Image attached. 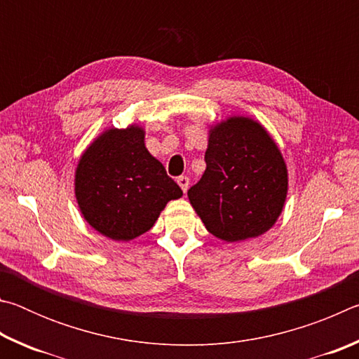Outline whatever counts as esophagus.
<instances>
[{
	"label": "esophagus",
	"instance_id": "obj_1",
	"mask_svg": "<svg viewBox=\"0 0 359 359\" xmlns=\"http://www.w3.org/2000/svg\"><path fill=\"white\" fill-rule=\"evenodd\" d=\"M177 184H179V187L182 188V191L187 193L188 185H190V179H188L187 175H180V177L177 179Z\"/></svg>",
	"mask_w": 359,
	"mask_h": 359
}]
</instances>
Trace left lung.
Segmentation results:
<instances>
[{"mask_svg":"<svg viewBox=\"0 0 359 359\" xmlns=\"http://www.w3.org/2000/svg\"><path fill=\"white\" fill-rule=\"evenodd\" d=\"M205 165L188 199L210 234L242 242L274 226L287 201L288 169L258 120L231 115L209 125Z\"/></svg>","mask_w":359,"mask_h":359,"instance_id":"obj_1","label":"left lung"}]
</instances>
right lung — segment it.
<instances>
[{
	"label": "right lung",
	"instance_id": "obj_1",
	"mask_svg": "<svg viewBox=\"0 0 359 359\" xmlns=\"http://www.w3.org/2000/svg\"><path fill=\"white\" fill-rule=\"evenodd\" d=\"M79 210L106 238L130 242L147 233L182 190L145 147V130L107 128L82 151L74 172Z\"/></svg>",
	"mask_w": 359,
	"mask_h": 359
}]
</instances>
